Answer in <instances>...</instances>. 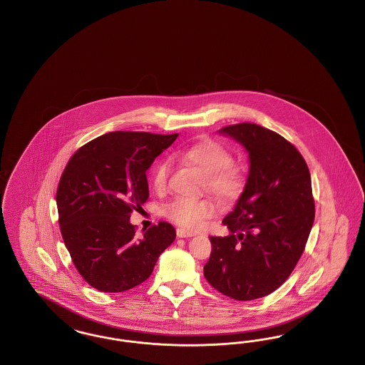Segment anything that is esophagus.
<instances>
[{
	"instance_id": "34e87169",
	"label": "esophagus",
	"mask_w": 365,
	"mask_h": 365,
	"mask_svg": "<svg viewBox=\"0 0 365 365\" xmlns=\"http://www.w3.org/2000/svg\"><path fill=\"white\" fill-rule=\"evenodd\" d=\"M176 235H178L179 238H187V237H192L194 232H192V231H187V230H185V228H176Z\"/></svg>"
}]
</instances>
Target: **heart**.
Segmentation results:
<instances>
[{
    "instance_id": "obj_1",
    "label": "heart",
    "mask_w": 365,
    "mask_h": 365,
    "mask_svg": "<svg viewBox=\"0 0 365 365\" xmlns=\"http://www.w3.org/2000/svg\"><path fill=\"white\" fill-rule=\"evenodd\" d=\"M179 160L195 167L204 174V185L210 192L223 200H231L242 189L241 171L232 164L234 157L226 146L213 139H202L176 153ZM170 171L168 160H160L152 171V185L156 190H164ZM215 204L208 198H175L163 208L167 219L178 226L195 230L212 217Z\"/></svg>"
}]
</instances>
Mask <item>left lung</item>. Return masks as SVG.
<instances>
[{
	"instance_id": "1",
	"label": "left lung",
	"mask_w": 365,
	"mask_h": 365,
	"mask_svg": "<svg viewBox=\"0 0 365 365\" xmlns=\"http://www.w3.org/2000/svg\"><path fill=\"white\" fill-rule=\"evenodd\" d=\"M249 152V176L223 220L228 237H210L209 284L237 301L271 294L290 277L314 220L309 168L293 143L255 123L220 130Z\"/></svg>"
}]
</instances>
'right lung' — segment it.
<instances>
[{"instance_id": "add662e5", "label": "right lung", "mask_w": 365, "mask_h": 365, "mask_svg": "<svg viewBox=\"0 0 365 365\" xmlns=\"http://www.w3.org/2000/svg\"><path fill=\"white\" fill-rule=\"evenodd\" d=\"M176 137L113 131L71 156L56 192L58 225L75 268L91 287L120 293L138 286L174 242L167 222L138 237L130 215L149 198L146 171Z\"/></svg>"}]
</instances>
